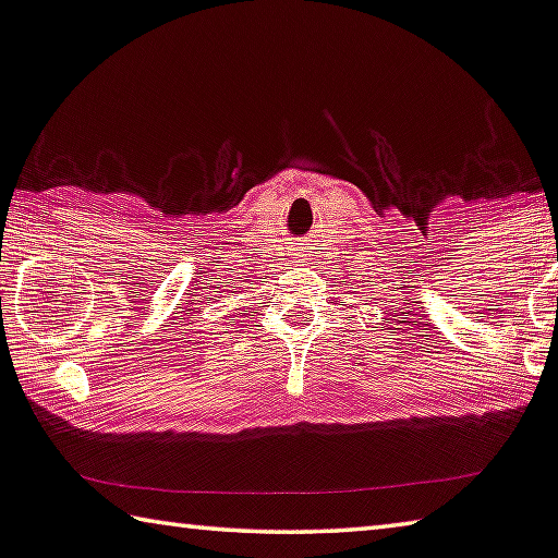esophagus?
I'll return each instance as SVG.
<instances>
[{
	"label": "esophagus",
	"mask_w": 558,
	"mask_h": 558,
	"mask_svg": "<svg viewBox=\"0 0 558 558\" xmlns=\"http://www.w3.org/2000/svg\"><path fill=\"white\" fill-rule=\"evenodd\" d=\"M295 256H300V258H302V256H305V251H302V248H298V253H295Z\"/></svg>",
	"instance_id": "esophagus-1"
}]
</instances>
